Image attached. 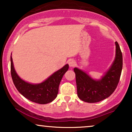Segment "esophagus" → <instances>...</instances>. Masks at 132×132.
Instances as JSON below:
<instances>
[{
  "label": "esophagus",
  "instance_id": "esophagus-1",
  "mask_svg": "<svg viewBox=\"0 0 132 132\" xmlns=\"http://www.w3.org/2000/svg\"><path fill=\"white\" fill-rule=\"evenodd\" d=\"M68 64L70 67H74L76 65V62L75 61H74L73 59H71L68 61Z\"/></svg>",
  "mask_w": 132,
  "mask_h": 132
}]
</instances>
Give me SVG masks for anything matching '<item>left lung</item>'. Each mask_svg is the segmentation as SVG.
Instances as JSON below:
<instances>
[{
    "label": "left lung",
    "mask_w": 132,
    "mask_h": 132,
    "mask_svg": "<svg viewBox=\"0 0 132 132\" xmlns=\"http://www.w3.org/2000/svg\"><path fill=\"white\" fill-rule=\"evenodd\" d=\"M115 45V60L100 80H94L81 70L74 68L77 96L80 100L88 103L100 102L109 97L117 88L122 71V55L117 41Z\"/></svg>",
    "instance_id": "obj_1"
}]
</instances>
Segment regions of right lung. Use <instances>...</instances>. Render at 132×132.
I'll return each instance as SVG.
<instances>
[{
	"label": "right lung",
	"mask_w": 132,
	"mask_h": 132,
	"mask_svg": "<svg viewBox=\"0 0 132 132\" xmlns=\"http://www.w3.org/2000/svg\"><path fill=\"white\" fill-rule=\"evenodd\" d=\"M68 68V64H66L43 82L32 84L25 82L18 76L14 69L12 58L11 56V74L14 85L25 98L38 104H47L55 100L58 93L61 79Z\"/></svg>",
	"instance_id": "1"
}]
</instances>
